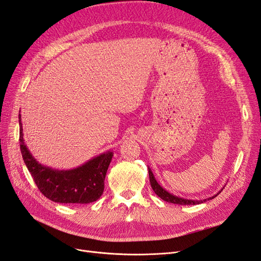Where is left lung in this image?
Segmentation results:
<instances>
[{"instance_id":"1","label":"left lung","mask_w":261,"mask_h":261,"mask_svg":"<svg viewBox=\"0 0 261 261\" xmlns=\"http://www.w3.org/2000/svg\"><path fill=\"white\" fill-rule=\"evenodd\" d=\"M148 172H149L150 185H151V187H152V189H153V192H154L158 196H159L161 199H163L164 201L171 202V203H176V204H199V203H202V202L207 201V200L213 199V198H215V197H217V196L221 193V191H222V189H221V191H220L218 194H216L215 196L209 197V198L203 199V200H197V199L194 200V199L181 198V197H177V196H175V195H173V194L169 193L168 191H165V189H164L163 187H161L160 184L158 183V181L155 180L153 173L151 172V169L148 168ZM223 188H224V187H223Z\"/></svg>"}]
</instances>
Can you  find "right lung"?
<instances>
[{
    "instance_id": "right-lung-1",
    "label": "right lung",
    "mask_w": 261,
    "mask_h": 261,
    "mask_svg": "<svg viewBox=\"0 0 261 261\" xmlns=\"http://www.w3.org/2000/svg\"><path fill=\"white\" fill-rule=\"evenodd\" d=\"M19 143L22 160L36 185L46 198L60 203H89L100 198L105 191V178L113 152L107 151L72 170H55L39 163L23 140L21 115Z\"/></svg>"
}]
</instances>
